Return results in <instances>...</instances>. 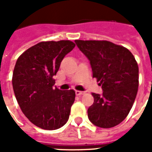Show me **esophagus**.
<instances>
[{"label":"esophagus","instance_id":"34e87169","mask_svg":"<svg viewBox=\"0 0 152 152\" xmlns=\"http://www.w3.org/2000/svg\"><path fill=\"white\" fill-rule=\"evenodd\" d=\"M75 94H76V96H82V95H84V94H85V92H83V91H75Z\"/></svg>","mask_w":152,"mask_h":152}]
</instances>
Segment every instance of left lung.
<instances>
[{
  "instance_id": "1",
  "label": "left lung",
  "mask_w": 152,
  "mask_h": 152,
  "mask_svg": "<svg viewBox=\"0 0 152 152\" xmlns=\"http://www.w3.org/2000/svg\"><path fill=\"white\" fill-rule=\"evenodd\" d=\"M75 43L91 61L93 78L103 93H92L94 103L88 109L93 124L108 129L119 124L131 110L139 87V67L127 48L107 40H80Z\"/></svg>"
}]
</instances>
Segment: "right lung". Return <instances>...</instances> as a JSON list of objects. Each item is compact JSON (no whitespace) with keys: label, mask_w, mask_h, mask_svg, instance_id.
<instances>
[{"label":"right lung","mask_w":152,"mask_h":152,"mask_svg":"<svg viewBox=\"0 0 152 152\" xmlns=\"http://www.w3.org/2000/svg\"><path fill=\"white\" fill-rule=\"evenodd\" d=\"M75 46L70 40L42 41L18 58L12 73V87L22 112L40 129L54 130L68 120L75 91L54 88L61 61Z\"/></svg>","instance_id":"add662e5"}]
</instances>
